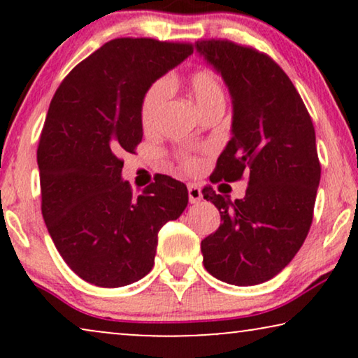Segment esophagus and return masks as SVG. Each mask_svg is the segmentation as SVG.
<instances>
[{
    "mask_svg": "<svg viewBox=\"0 0 358 358\" xmlns=\"http://www.w3.org/2000/svg\"><path fill=\"white\" fill-rule=\"evenodd\" d=\"M187 189H189L190 203H197V202H200V200H202V190H200L197 184H189Z\"/></svg>",
    "mask_w": 358,
    "mask_h": 358,
    "instance_id": "1",
    "label": "esophagus"
}]
</instances>
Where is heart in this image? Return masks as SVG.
<instances>
[{
	"label": "heart",
	"instance_id": "heart-1",
	"mask_svg": "<svg viewBox=\"0 0 358 358\" xmlns=\"http://www.w3.org/2000/svg\"><path fill=\"white\" fill-rule=\"evenodd\" d=\"M178 85L176 78H168L166 81H156L146 90L140 106V120L145 131H153L158 125V120L163 112L166 101L169 97V90ZM190 96L194 97L195 104L203 112L208 107L224 104V87L220 76L210 68H199L190 73L185 80ZM179 163L184 171L195 173L202 168V161L197 156L180 155Z\"/></svg>",
	"mask_w": 358,
	"mask_h": 358
}]
</instances>
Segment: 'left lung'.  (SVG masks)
Instances as JSON below:
<instances>
[{
  "label": "left lung",
  "mask_w": 358,
  "mask_h": 358,
  "mask_svg": "<svg viewBox=\"0 0 358 358\" xmlns=\"http://www.w3.org/2000/svg\"><path fill=\"white\" fill-rule=\"evenodd\" d=\"M195 48L233 99V136L210 180L248 179L244 199L203 187L222 217L200 244L203 266L222 282L257 285L290 264L310 231L321 179L315 127L290 78L266 53L227 38Z\"/></svg>",
  "instance_id": "1"
}]
</instances>
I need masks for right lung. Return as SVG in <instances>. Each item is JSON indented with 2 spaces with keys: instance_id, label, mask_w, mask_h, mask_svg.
<instances>
[{
  "instance_id": "1",
  "label": "right lung",
  "mask_w": 358,
  "mask_h": 358,
  "mask_svg": "<svg viewBox=\"0 0 358 358\" xmlns=\"http://www.w3.org/2000/svg\"><path fill=\"white\" fill-rule=\"evenodd\" d=\"M192 52L185 42L114 38L53 96L37 148L42 217L63 261L87 283L117 288L143 278L159 229L187 207L185 184L166 174L131 194L120 156L143 136L146 90Z\"/></svg>"
}]
</instances>
